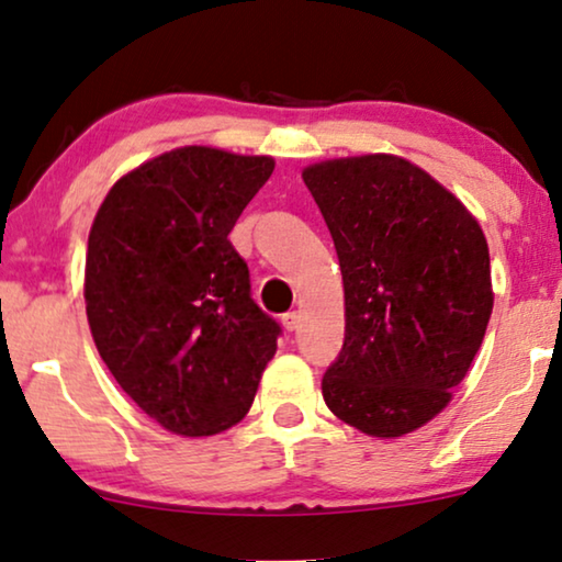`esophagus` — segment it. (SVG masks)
<instances>
[{
  "label": "esophagus",
  "mask_w": 562,
  "mask_h": 562,
  "mask_svg": "<svg viewBox=\"0 0 562 562\" xmlns=\"http://www.w3.org/2000/svg\"><path fill=\"white\" fill-rule=\"evenodd\" d=\"M281 325H283V329H286V333H296L299 325H302V314H299V312H286L281 317Z\"/></svg>",
  "instance_id": "1"
}]
</instances>
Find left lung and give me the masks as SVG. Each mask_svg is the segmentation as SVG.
Returning a JSON list of instances; mask_svg holds the SVG:
<instances>
[{"instance_id": "8db88e82", "label": "left lung", "mask_w": 562, "mask_h": 562, "mask_svg": "<svg viewBox=\"0 0 562 562\" xmlns=\"http://www.w3.org/2000/svg\"><path fill=\"white\" fill-rule=\"evenodd\" d=\"M302 179L345 289V342L322 379L325 404L371 437L414 432L448 406L486 335L494 291L483 229L398 156L322 160Z\"/></svg>"}]
</instances>
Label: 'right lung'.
Returning a JSON list of instances; mask_svg holds the SVG:
<instances>
[{
    "mask_svg": "<svg viewBox=\"0 0 562 562\" xmlns=\"http://www.w3.org/2000/svg\"><path fill=\"white\" fill-rule=\"evenodd\" d=\"M273 158L187 145L114 183L89 233L83 299L122 391L168 432L206 437L248 414L281 327L250 296L227 235Z\"/></svg>",
    "mask_w": 562,
    "mask_h": 562,
    "instance_id": "right-lung-1",
    "label": "right lung"
}]
</instances>
